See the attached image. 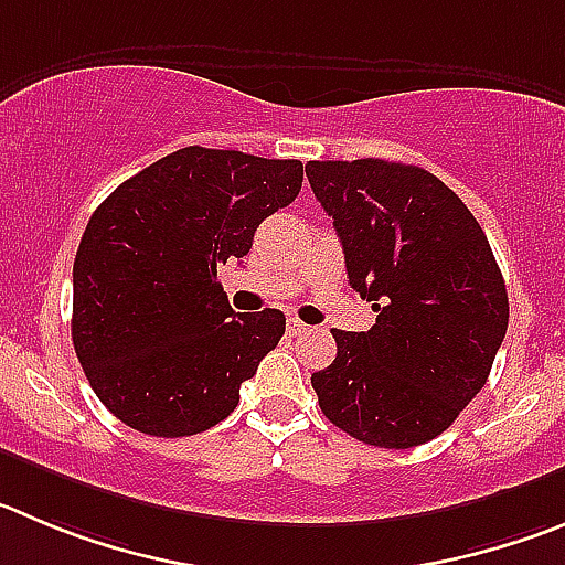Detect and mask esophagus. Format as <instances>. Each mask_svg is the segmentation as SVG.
Here are the masks:
<instances>
[{"mask_svg":"<svg viewBox=\"0 0 565 565\" xmlns=\"http://www.w3.org/2000/svg\"><path fill=\"white\" fill-rule=\"evenodd\" d=\"M287 331H289V337H303L309 331V326L307 323H300L298 318H292L287 323Z\"/></svg>","mask_w":565,"mask_h":565,"instance_id":"esophagus-1","label":"esophagus"}]
</instances>
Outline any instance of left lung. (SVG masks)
Returning <instances> with one entry per match:
<instances>
[{
	"mask_svg": "<svg viewBox=\"0 0 565 565\" xmlns=\"http://www.w3.org/2000/svg\"><path fill=\"white\" fill-rule=\"evenodd\" d=\"M307 175L348 284L376 312L367 331L331 329L334 362L312 373L320 409L367 446L413 449L488 382L510 318L502 270L468 205L420 167L309 161Z\"/></svg>",
	"mask_w": 565,
	"mask_h": 565,
	"instance_id": "obj_1",
	"label": "left lung"
}]
</instances>
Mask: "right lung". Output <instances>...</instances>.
<instances>
[{"mask_svg":"<svg viewBox=\"0 0 565 565\" xmlns=\"http://www.w3.org/2000/svg\"><path fill=\"white\" fill-rule=\"evenodd\" d=\"M303 163L183 147L116 186L72 270V342L99 402L152 437L228 418L284 334L278 309L236 315L217 267L292 203Z\"/></svg>","mask_w":565,"mask_h":565,"instance_id":"right-lung-1","label":"right lung"}]
</instances>
